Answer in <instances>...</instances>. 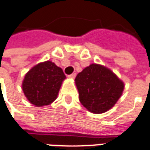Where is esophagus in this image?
Masks as SVG:
<instances>
[{
	"instance_id": "34e87169",
	"label": "esophagus",
	"mask_w": 150,
	"mask_h": 150,
	"mask_svg": "<svg viewBox=\"0 0 150 150\" xmlns=\"http://www.w3.org/2000/svg\"><path fill=\"white\" fill-rule=\"evenodd\" d=\"M75 76H76V75H75V73H74V74H71V75H68V78L71 79H74L75 78Z\"/></svg>"
}]
</instances>
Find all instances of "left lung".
<instances>
[{"mask_svg": "<svg viewBox=\"0 0 150 150\" xmlns=\"http://www.w3.org/2000/svg\"><path fill=\"white\" fill-rule=\"evenodd\" d=\"M75 82L79 101L93 114H102L110 110L124 89V83L110 69L97 63L79 72Z\"/></svg>", "mask_w": 150, "mask_h": 150, "instance_id": "left-lung-1", "label": "left lung"}]
</instances>
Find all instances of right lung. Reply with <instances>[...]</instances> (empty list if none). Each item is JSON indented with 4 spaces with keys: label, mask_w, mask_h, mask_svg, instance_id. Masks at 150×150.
<instances>
[{
    "label": "right lung",
    "mask_w": 150,
    "mask_h": 150,
    "mask_svg": "<svg viewBox=\"0 0 150 150\" xmlns=\"http://www.w3.org/2000/svg\"><path fill=\"white\" fill-rule=\"evenodd\" d=\"M66 78L62 68L51 61H45L34 66L26 73L22 88L31 104L42 107L57 99Z\"/></svg>",
    "instance_id": "add662e5"
}]
</instances>
